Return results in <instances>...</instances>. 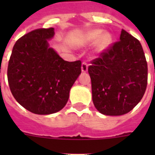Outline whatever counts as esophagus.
<instances>
[{
  "mask_svg": "<svg viewBox=\"0 0 155 155\" xmlns=\"http://www.w3.org/2000/svg\"><path fill=\"white\" fill-rule=\"evenodd\" d=\"M87 64L85 62L82 63V65H81V71H82V72H87Z\"/></svg>",
  "mask_w": 155,
  "mask_h": 155,
  "instance_id": "esophagus-1",
  "label": "esophagus"
}]
</instances>
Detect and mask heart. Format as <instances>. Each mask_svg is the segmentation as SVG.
Masks as SVG:
<instances>
[{"instance_id": "heart-1", "label": "heart", "mask_w": 155, "mask_h": 155, "mask_svg": "<svg viewBox=\"0 0 155 155\" xmlns=\"http://www.w3.org/2000/svg\"><path fill=\"white\" fill-rule=\"evenodd\" d=\"M113 41V36L110 33H104L102 30H92L87 32L83 39L84 44H92L97 42L96 50L102 52L108 48Z\"/></svg>"}]
</instances>
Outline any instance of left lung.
<instances>
[{
	"label": "left lung",
	"instance_id": "obj_1",
	"mask_svg": "<svg viewBox=\"0 0 155 155\" xmlns=\"http://www.w3.org/2000/svg\"><path fill=\"white\" fill-rule=\"evenodd\" d=\"M88 67L92 101L104 115L120 116L139 103L147 85V63L140 42L121 30L113 43Z\"/></svg>",
	"mask_w": 155,
	"mask_h": 155
}]
</instances>
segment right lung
<instances>
[{
	"mask_svg": "<svg viewBox=\"0 0 155 155\" xmlns=\"http://www.w3.org/2000/svg\"><path fill=\"white\" fill-rule=\"evenodd\" d=\"M54 29H37L19 38L8 61V82L13 97L35 114L57 113L81 73V61L63 60L50 47Z\"/></svg>",
	"mask_w": 155,
	"mask_h": 155,
	"instance_id": "right-lung-1",
	"label": "right lung"
}]
</instances>
